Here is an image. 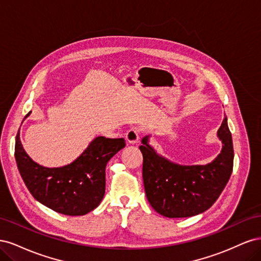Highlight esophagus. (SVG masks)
I'll return each instance as SVG.
<instances>
[{
  "label": "esophagus",
  "mask_w": 261,
  "mask_h": 261,
  "mask_svg": "<svg viewBox=\"0 0 261 261\" xmlns=\"http://www.w3.org/2000/svg\"><path fill=\"white\" fill-rule=\"evenodd\" d=\"M139 136H140V129L137 128V127H133L129 130H127V133L125 134L126 140H127L129 144H136V143H138Z\"/></svg>",
  "instance_id": "obj_1"
}]
</instances>
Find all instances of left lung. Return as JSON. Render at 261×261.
I'll list each match as a JSON object with an SVG mask.
<instances>
[{
    "instance_id": "obj_1",
    "label": "left lung",
    "mask_w": 261,
    "mask_h": 261,
    "mask_svg": "<svg viewBox=\"0 0 261 261\" xmlns=\"http://www.w3.org/2000/svg\"><path fill=\"white\" fill-rule=\"evenodd\" d=\"M222 150L206 165H179L158 154L143 138V178L151 207L167 218H186L208 210L222 193L233 171L234 150L226 117L218 130Z\"/></svg>"
}]
</instances>
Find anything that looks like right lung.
<instances>
[{
    "mask_svg": "<svg viewBox=\"0 0 261 261\" xmlns=\"http://www.w3.org/2000/svg\"><path fill=\"white\" fill-rule=\"evenodd\" d=\"M124 147V138L99 136L70 164L45 168L26 153L18 130L15 158L20 175L35 199L62 215L84 216L100 204L106 193L107 163Z\"/></svg>",
    "mask_w": 261,
    "mask_h": 261,
    "instance_id": "1",
    "label": "right lung"
}]
</instances>
